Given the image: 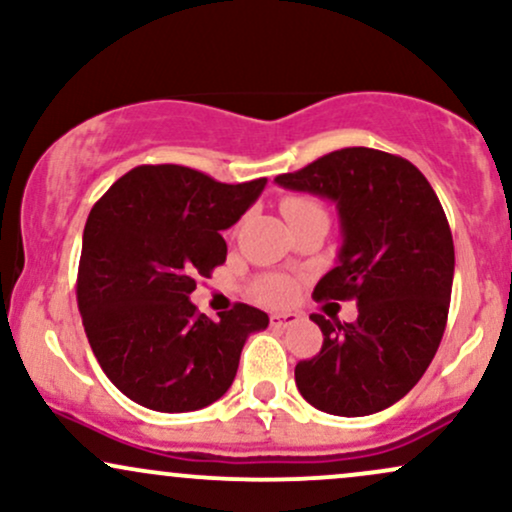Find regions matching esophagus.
Wrapping results in <instances>:
<instances>
[{
    "label": "esophagus",
    "mask_w": 512,
    "mask_h": 512,
    "mask_svg": "<svg viewBox=\"0 0 512 512\" xmlns=\"http://www.w3.org/2000/svg\"><path fill=\"white\" fill-rule=\"evenodd\" d=\"M269 322H272V327H276V330H286V327L298 325V322H301V315H296V313H274L272 317H269Z\"/></svg>",
    "instance_id": "obj_1"
}]
</instances>
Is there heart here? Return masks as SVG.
Wrapping results in <instances>:
<instances>
[{
    "instance_id": "1",
    "label": "heart",
    "mask_w": 512,
    "mask_h": 512,
    "mask_svg": "<svg viewBox=\"0 0 512 512\" xmlns=\"http://www.w3.org/2000/svg\"><path fill=\"white\" fill-rule=\"evenodd\" d=\"M281 211H284L286 221H291V219H298V216L313 214V211H322V207L310 197H286L284 202H281ZM293 293H296V284H293L291 279H286V276L269 274L257 281V296H260L264 303H272V305L289 303Z\"/></svg>"
}]
</instances>
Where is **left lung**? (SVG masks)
Returning <instances> with one entry per match:
<instances>
[{"label":"left lung","mask_w":512,"mask_h":512,"mask_svg":"<svg viewBox=\"0 0 512 512\" xmlns=\"http://www.w3.org/2000/svg\"><path fill=\"white\" fill-rule=\"evenodd\" d=\"M274 182L337 204L342 248L313 298L358 305L354 322L310 315L325 339L296 366L298 392L334 416L392 407L426 373L448 322L455 248L431 182L407 158L366 146Z\"/></svg>","instance_id":"left-lung-1"}]
</instances>
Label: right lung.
<instances>
[{
	"mask_svg": "<svg viewBox=\"0 0 512 512\" xmlns=\"http://www.w3.org/2000/svg\"><path fill=\"white\" fill-rule=\"evenodd\" d=\"M264 185L163 163L129 170L93 204L76 301L103 373L132 402L166 414L209 407L231 387L250 334L269 325L252 305L211 320L190 301L199 276L226 262L221 231Z\"/></svg>",
	"mask_w": 512,
	"mask_h": 512,
	"instance_id": "right-lung-1",
	"label": "right lung"
}]
</instances>
